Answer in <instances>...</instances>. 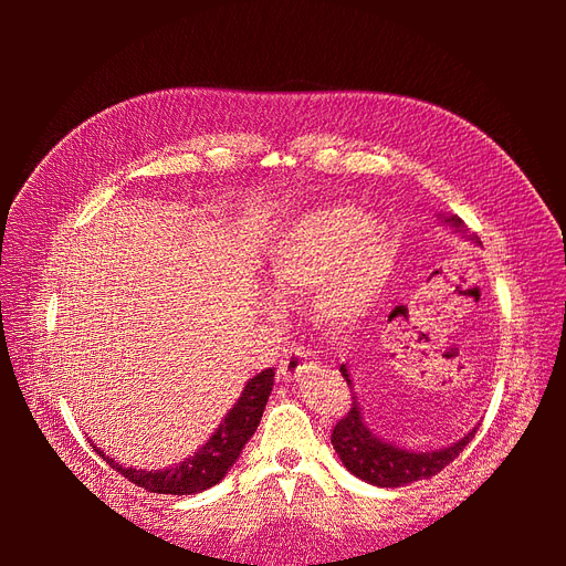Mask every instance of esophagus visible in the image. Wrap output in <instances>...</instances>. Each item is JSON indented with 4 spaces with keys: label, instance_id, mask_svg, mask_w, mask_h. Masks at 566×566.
<instances>
[{
    "label": "esophagus",
    "instance_id": "obj_1",
    "mask_svg": "<svg viewBox=\"0 0 566 566\" xmlns=\"http://www.w3.org/2000/svg\"><path fill=\"white\" fill-rule=\"evenodd\" d=\"M306 358H310V349H306L304 345H293L283 349V356L279 361V375L281 380H295L297 375L302 373V366Z\"/></svg>",
    "mask_w": 566,
    "mask_h": 566
}]
</instances>
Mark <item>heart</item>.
Segmentation results:
<instances>
[{
  "mask_svg": "<svg viewBox=\"0 0 566 566\" xmlns=\"http://www.w3.org/2000/svg\"><path fill=\"white\" fill-rule=\"evenodd\" d=\"M391 254L368 217L331 208L304 217L269 254L266 290L279 304H297L318 286L316 312L333 331L368 314L389 279Z\"/></svg>",
  "mask_w": 566,
  "mask_h": 566,
  "instance_id": "heart-1",
  "label": "heart"
}]
</instances>
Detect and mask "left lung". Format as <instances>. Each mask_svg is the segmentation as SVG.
Returning a JSON list of instances; mask_svg holds the SVG:
<instances>
[{
  "instance_id": "1",
  "label": "left lung",
  "mask_w": 566,
  "mask_h": 566,
  "mask_svg": "<svg viewBox=\"0 0 566 566\" xmlns=\"http://www.w3.org/2000/svg\"><path fill=\"white\" fill-rule=\"evenodd\" d=\"M449 221H453L455 227H460V219L451 217ZM342 375L347 378L349 385V375L347 368H339ZM476 432L474 430L462 437L458 443L449 449L441 451H432V453H413L406 451L399 447H391V443L382 441L375 437L368 427L361 420V408L356 403V397H352V406L345 416L337 420V424L333 427V449L337 451L339 460L345 462V468L356 474L358 479H364L368 484L375 486H403L410 482H418V479H430L434 474H439L443 468L453 462L462 449L468 447Z\"/></svg>"
}]
</instances>
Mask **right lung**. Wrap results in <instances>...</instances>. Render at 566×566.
Returning <instances> with one entry per match:
<instances>
[{
    "label": "right lung",
    "mask_w": 566,
    "mask_h": 566,
    "mask_svg": "<svg viewBox=\"0 0 566 566\" xmlns=\"http://www.w3.org/2000/svg\"><path fill=\"white\" fill-rule=\"evenodd\" d=\"M271 387H273V368H266L260 375H254V378L245 385L241 399H238L235 406L229 410L224 422L219 424V430L210 437V441L205 443L196 455L186 458L184 462H179V465L169 470L146 472V470L123 468L113 458H106V453L101 449L94 447V451L104 458L113 470H117L125 479H129L132 484L142 486L150 493H172V495L200 493L205 489L219 484V479L227 476L238 455H241L248 439L254 434L256 424L262 420Z\"/></svg>",
    "instance_id": "obj_1"
}]
</instances>
